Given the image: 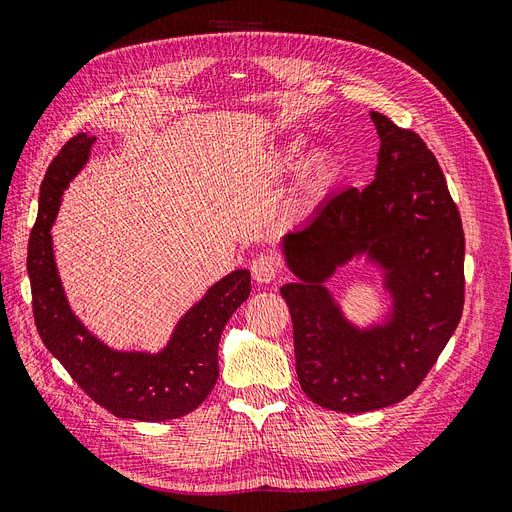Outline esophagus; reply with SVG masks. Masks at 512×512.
Here are the masks:
<instances>
[{"label":"esophagus","mask_w":512,"mask_h":512,"mask_svg":"<svg viewBox=\"0 0 512 512\" xmlns=\"http://www.w3.org/2000/svg\"><path fill=\"white\" fill-rule=\"evenodd\" d=\"M250 269H252V277L258 284H271L277 280V275H280L282 265L273 254H260L252 260Z\"/></svg>","instance_id":"34e87169"}]
</instances>
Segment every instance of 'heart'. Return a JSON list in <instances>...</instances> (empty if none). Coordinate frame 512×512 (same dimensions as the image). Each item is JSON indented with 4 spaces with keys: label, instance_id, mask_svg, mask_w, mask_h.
Listing matches in <instances>:
<instances>
[{
    "label": "heart",
    "instance_id": "heart-1",
    "mask_svg": "<svg viewBox=\"0 0 512 512\" xmlns=\"http://www.w3.org/2000/svg\"><path fill=\"white\" fill-rule=\"evenodd\" d=\"M301 151H303L301 141H292L290 145H286L280 160H277V170H280V173H290L292 168H297ZM339 175H342V166H339V160L331 151L327 149L314 151L301 166L299 205L303 209L316 207L320 200L331 192Z\"/></svg>",
    "mask_w": 512,
    "mask_h": 512
}]
</instances>
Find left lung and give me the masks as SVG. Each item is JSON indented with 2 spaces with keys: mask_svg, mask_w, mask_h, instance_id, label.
Returning a JSON list of instances; mask_svg holds the SVG:
<instances>
[{
  "mask_svg": "<svg viewBox=\"0 0 512 512\" xmlns=\"http://www.w3.org/2000/svg\"><path fill=\"white\" fill-rule=\"evenodd\" d=\"M380 136L376 179L329 196L282 237L297 282L282 286L303 393L335 412L399 404L425 380L463 312L466 241L457 205L423 138L371 111ZM365 255L383 271L392 309L361 330L326 288L339 266Z\"/></svg>",
  "mask_w": 512,
  "mask_h": 512,
  "instance_id": "8db88e82",
  "label": "left lung"
}]
</instances>
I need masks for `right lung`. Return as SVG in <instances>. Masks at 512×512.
I'll list each match as a JSON object with an SVG mask.
<instances>
[{
    "mask_svg": "<svg viewBox=\"0 0 512 512\" xmlns=\"http://www.w3.org/2000/svg\"><path fill=\"white\" fill-rule=\"evenodd\" d=\"M96 136L85 132L61 147L40 185V209L29 237L27 273L44 346L98 406L119 418L160 423L196 410L218 382V346L228 318L250 297V271L215 282L185 312L160 352L115 350L72 312L57 273L51 226L64 190L89 160Z\"/></svg>",
    "mask_w": 512,
    "mask_h": 512,
    "instance_id": "add662e5",
    "label": "right lung"
}]
</instances>
